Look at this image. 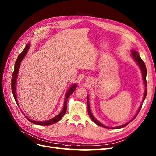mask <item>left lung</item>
Segmentation results:
<instances>
[{
  "label": "left lung",
  "mask_w": 156,
  "mask_h": 156,
  "mask_svg": "<svg viewBox=\"0 0 156 156\" xmlns=\"http://www.w3.org/2000/svg\"><path fill=\"white\" fill-rule=\"evenodd\" d=\"M131 57L133 58L134 61L136 62V64L138 65L139 67H140V69H141V74H142V78H143V81H144V84L145 86V91H144V98H143V101H142V103L141 104L140 108H139L138 111L137 112V113L135 114V115L134 116V117L130 120L129 121H128L127 122H126V123L123 124V125H119L117 126V127H107V126H106L105 125H103L100 121H98L97 119H96L93 115H92L91 110H90V104H89V98H88V96H87V106H88V115H89V117H90V119H92V121H93L94 123L97 124L98 126H101L102 127H104V128H107V129H120V128H123L125 127L126 125H127L129 122H131L132 121L135 119V118L137 117V114L139 113V112H140V109L141 108V106L143 105V102L145 100V97H146V95H147V81H146V76H147V69H146V67H145V63L144 62V61L142 60L141 57L139 55V53L135 51V49H131Z\"/></svg>",
  "instance_id": "left-lung-1"
}]
</instances>
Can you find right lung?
<instances>
[{"mask_svg": "<svg viewBox=\"0 0 156 156\" xmlns=\"http://www.w3.org/2000/svg\"><path fill=\"white\" fill-rule=\"evenodd\" d=\"M30 48V43H28L27 45L25 46V48L23 49V51L18 56L17 59L15 62V69H14V72L12 73V79H11V89H12V92L13 96H14L15 100L18 106V100L16 98V80H17V77H18V73L19 70V68H20V65H21V63L23 61V59H24L25 57L26 54L29 51V49ZM76 86H77V84H72L70 87L69 88L68 90L66 92V93L65 94V98H64V106H63V108L61 111V112H59L58 115H57L55 117H53L52 119H49V120L48 121H34V120H31V119H29L27 117V116H25V117L27 118L28 120L31 122L32 123H34L36 125H50L55 123V122H58L59 121H60L62 118L64 117V115H65L66 110H67V101L68 98H69V96H70L74 91L76 90Z\"/></svg>", "mask_w": 156, "mask_h": 156, "instance_id": "obj_1", "label": "right lung"}]
</instances>
